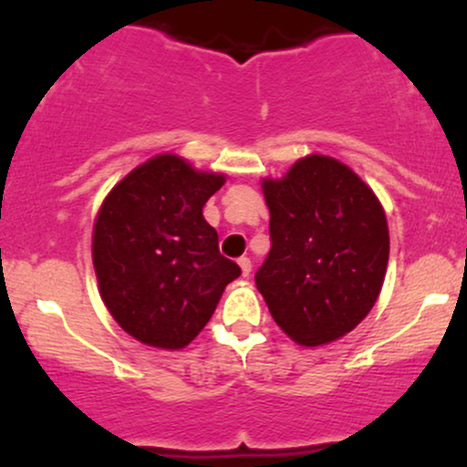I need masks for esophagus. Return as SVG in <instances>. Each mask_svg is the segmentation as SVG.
<instances>
[{"mask_svg":"<svg viewBox=\"0 0 467 467\" xmlns=\"http://www.w3.org/2000/svg\"><path fill=\"white\" fill-rule=\"evenodd\" d=\"M238 265L242 269V275H248L250 272H253V263H250L248 256H242V259H238Z\"/></svg>","mask_w":467,"mask_h":467,"instance_id":"esophagus-1","label":"esophagus"}]
</instances>
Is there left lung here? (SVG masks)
Instances as JSON below:
<instances>
[{
	"label": "left lung",
	"instance_id": "1",
	"mask_svg": "<svg viewBox=\"0 0 467 467\" xmlns=\"http://www.w3.org/2000/svg\"><path fill=\"white\" fill-rule=\"evenodd\" d=\"M272 250L254 275L290 339L324 346L354 330L381 293L389 259L379 198L343 161L312 153L261 181Z\"/></svg>",
	"mask_w": 467,
	"mask_h": 467
}]
</instances>
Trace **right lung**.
<instances>
[{
  "mask_svg": "<svg viewBox=\"0 0 467 467\" xmlns=\"http://www.w3.org/2000/svg\"><path fill=\"white\" fill-rule=\"evenodd\" d=\"M223 183V172L160 153L128 172L99 208L92 263L100 299L145 346H189L242 274L219 253L217 229L202 214Z\"/></svg>",
  "mask_w": 467,
  "mask_h": 467,
  "instance_id": "1",
  "label": "right lung"
}]
</instances>
